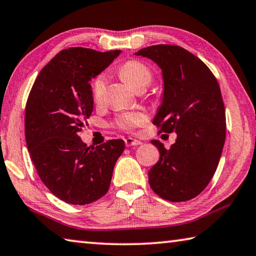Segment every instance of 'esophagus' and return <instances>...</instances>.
<instances>
[{"instance_id": "1", "label": "esophagus", "mask_w": 256, "mask_h": 256, "mask_svg": "<svg viewBox=\"0 0 256 256\" xmlns=\"http://www.w3.org/2000/svg\"><path fill=\"white\" fill-rule=\"evenodd\" d=\"M124 144L127 147H132V146L140 145L142 142L137 140H134V138H132V137H128V138H126V140H124Z\"/></svg>"}]
</instances>
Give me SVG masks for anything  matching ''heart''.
<instances>
[{
    "label": "heart",
    "mask_w": 256,
    "mask_h": 256,
    "mask_svg": "<svg viewBox=\"0 0 256 256\" xmlns=\"http://www.w3.org/2000/svg\"><path fill=\"white\" fill-rule=\"evenodd\" d=\"M119 74L129 86L134 90L146 88L153 80V72L145 62L130 60L124 62ZM106 91V76L98 75L92 82V96L96 103H100ZM116 126L124 132H132L146 124V116L140 112H124L116 116Z\"/></svg>",
    "instance_id": "heart-1"
}]
</instances>
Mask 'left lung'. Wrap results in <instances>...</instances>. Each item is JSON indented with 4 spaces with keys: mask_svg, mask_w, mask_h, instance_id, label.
I'll list each match as a JSON object with an SVG mask.
<instances>
[{
    "mask_svg": "<svg viewBox=\"0 0 256 256\" xmlns=\"http://www.w3.org/2000/svg\"><path fill=\"white\" fill-rule=\"evenodd\" d=\"M136 55L150 58L163 73L162 106L153 124L158 132H176V142L160 150L148 171L156 194L172 202L196 198L216 172L226 138V114L220 88L204 62L176 44H155Z\"/></svg>",
    "mask_w": 256,
    "mask_h": 256,
    "instance_id": "left-lung-1",
    "label": "left lung"
}]
</instances>
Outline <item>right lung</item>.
<instances>
[{"mask_svg":"<svg viewBox=\"0 0 256 256\" xmlns=\"http://www.w3.org/2000/svg\"><path fill=\"white\" fill-rule=\"evenodd\" d=\"M119 54L64 49L40 70L26 100L24 134L30 158L44 184L67 204H88L104 196L124 150L122 140L88 147L78 136L93 111L90 80Z\"/></svg>","mask_w":256,"mask_h":256,"instance_id":"obj_1","label":"right lung"}]
</instances>
